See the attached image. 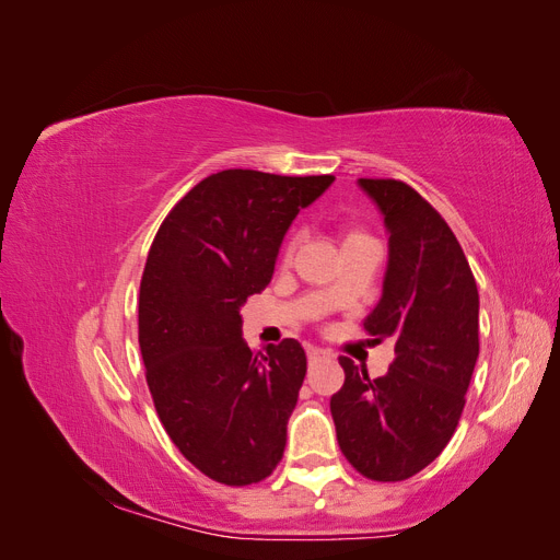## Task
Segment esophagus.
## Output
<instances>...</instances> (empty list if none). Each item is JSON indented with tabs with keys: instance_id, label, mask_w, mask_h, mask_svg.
<instances>
[{
	"instance_id": "esophagus-1",
	"label": "esophagus",
	"mask_w": 560,
	"mask_h": 560,
	"mask_svg": "<svg viewBox=\"0 0 560 560\" xmlns=\"http://www.w3.org/2000/svg\"><path fill=\"white\" fill-rule=\"evenodd\" d=\"M325 358H329V352L325 350V348H308V360L311 362H317V360H325Z\"/></svg>"
}]
</instances>
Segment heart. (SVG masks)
<instances>
[{
	"label": "heart",
	"instance_id": "1",
	"mask_svg": "<svg viewBox=\"0 0 560 560\" xmlns=\"http://www.w3.org/2000/svg\"><path fill=\"white\" fill-rule=\"evenodd\" d=\"M352 235H362V233H350V235H348V238H352Z\"/></svg>",
	"mask_w": 560,
	"mask_h": 560
}]
</instances>
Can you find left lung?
<instances>
[{
    "instance_id": "obj_1",
    "label": "left lung",
    "mask_w": 560,
    "mask_h": 560,
    "mask_svg": "<svg viewBox=\"0 0 560 560\" xmlns=\"http://www.w3.org/2000/svg\"><path fill=\"white\" fill-rule=\"evenodd\" d=\"M387 233L383 294L364 329L395 341L387 374L343 358L331 397L338 446L374 481H401L446 448L479 358V292L460 243L430 202L397 179H358Z\"/></svg>"
}]
</instances>
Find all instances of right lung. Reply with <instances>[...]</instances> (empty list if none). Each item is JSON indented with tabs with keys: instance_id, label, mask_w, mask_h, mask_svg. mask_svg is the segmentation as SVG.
<instances>
[{
	"instance_id": "1",
	"label": "right lung",
	"mask_w": 560,
	"mask_h": 560,
	"mask_svg": "<svg viewBox=\"0 0 560 560\" xmlns=\"http://www.w3.org/2000/svg\"><path fill=\"white\" fill-rule=\"evenodd\" d=\"M334 179L222 171L177 202L151 243L140 284L149 393L173 444L219 483H257L282 457L306 352L294 338L249 350L241 308L273 278L296 214Z\"/></svg>"
}]
</instances>
